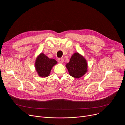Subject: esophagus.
Here are the masks:
<instances>
[{"label": "esophagus", "instance_id": "esophagus-1", "mask_svg": "<svg viewBox=\"0 0 125 125\" xmlns=\"http://www.w3.org/2000/svg\"><path fill=\"white\" fill-rule=\"evenodd\" d=\"M58 62H59V63H63L64 62V59H63V58H59V59H58Z\"/></svg>", "mask_w": 125, "mask_h": 125}]
</instances>
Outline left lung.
Here are the masks:
<instances>
[{
  "instance_id": "obj_1",
  "label": "left lung",
  "mask_w": 125,
  "mask_h": 125,
  "mask_svg": "<svg viewBox=\"0 0 125 125\" xmlns=\"http://www.w3.org/2000/svg\"><path fill=\"white\" fill-rule=\"evenodd\" d=\"M69 74L76 78L84 75L88 71V63L84 57L78 52H75L66 65Z\"/></svg>"
}]
</instances>
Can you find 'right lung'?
Listing matches in <instances>:
<instances>
[{
    "instance_id": "add662e5",
    "label": "right lung",
    "mask_w": 125,
    "mask_h": 125,
    "mask_svg": "<svg viewBox=\"0 0 125 125\" xmlns=\"http://www.w3.org/2000/svg\"><path fill=\"white\" fill-rule=\"evenodd\" d=\"M57 64V62L55 59H50L41 52L35 60V68L39 76L46 77L49 76L52 68Z\"/></svg>"
}]
</instances>
